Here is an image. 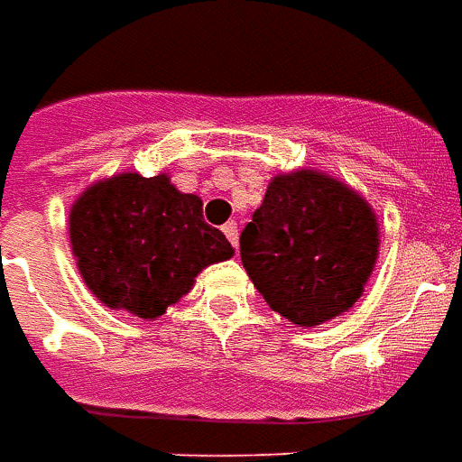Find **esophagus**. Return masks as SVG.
<instances>
[{
    "label": "esophagus",
    "mask_w": 462,
    "mask_h": 462,
    "mask_svg": "<svg viewBox=\"0 0 462 462\" xmlns=\"http://www.w3.org/2000/svg\"><path fill=\"white\" fill-rule=\"evenodd\" d=\"M224 234H226V238L231 241V246L236 248L238 246V224L236 221H228V224H224Z\"/></svg>",
    "instance_id": "obj_1"
}]
</instances>
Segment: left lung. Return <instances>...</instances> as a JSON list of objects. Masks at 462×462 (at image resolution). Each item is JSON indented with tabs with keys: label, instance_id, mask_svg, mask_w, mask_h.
<instances>
[{
	"label": "left lung",
	"instance_id": "left-lung-1",
	"mask_svg": "<svg viewBox=\"0 0 462 462\" xmlns=\"http://www.w3.org/2000/svg\"><path fill=\"white\" fill-rule=\"evenodd\" d=\"M378 244V221L361 194L300 169L271 179L241 231V261L271 309L310 328L361 299Z\"/></svg>",
	"mask_w": 462,
	"mask_h": 462
}]
</instances>
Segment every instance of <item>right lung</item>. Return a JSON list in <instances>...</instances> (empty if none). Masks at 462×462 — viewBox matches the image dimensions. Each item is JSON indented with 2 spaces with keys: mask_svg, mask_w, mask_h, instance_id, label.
<instances>
[{
  "mask_svg": "<svg viewBox=\"0 0 462 462\" xmlns=\"http://www.w3.org/2000/svg\"><path fill=\"white\" fill-rule=\"evenodd\" d=\"M69 241L84 283L109 309L159 319L211 263L234 256L204 221V204L166 173H116L91 184L69 211Z\"/></svg>",
  "mask_w": 462,
  "mask_h": 462,
  "instance_id": "add662e5",
  "label": "right lung"
}]
</instances>
